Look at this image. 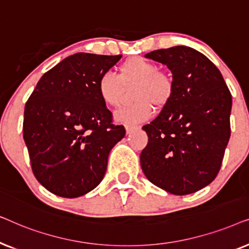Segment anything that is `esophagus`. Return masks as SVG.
I'll return each mask as SVG.
<instances>
[{"instance_id":"esophagus-1","label":"esophagus","mask_w":249,"mask_h":249,"mask_svg":"<svg viewBox=\"0 0 249 249\" xmlns=\"http://www.w3.org/2000/svg\"><path fill=\"white\" fill-rule=\"evenodd\" d=\"M138 128H139L138 125H135V124H125V131H127V134H130L131 131H134Z\"/></svg>"}]
</instances>
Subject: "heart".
I'll return each instance as SVG.
<instances>
[{
    "label": "heart",
    "instance_id": "b5f03b06",
    "mask_svg": "<svg viewBox=\"0 0 249 249\" xmlns=\"http://www.w3.org/2000/svg\"><path fill=\"white\" fill-rule=\"evenodd\" d=\"M134 104L124 107L114 113L121 124H138L153 114V105L164 107L173 94V81L170 76L158 70V66L142 56H132L119 67V74L105 71L98 78L97 91L108 107H118L124 97L125 87L135 85Z\"/></svg>",
    "mask_w": 249,
    "mask_h": 249
}]
</instances>
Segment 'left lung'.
<instances>
[{"label": "left lung", "mask_w": 249, "mask_h": 249, "mask_svg": "<svg viewBox=\"0 0 249 249\" xmlns=\"http://www.w3.org/2000/svg\"><path fill=\"white\" fill-rule=\"evenodd\" d=\"M145 56L171 70L173 94L142 127L148 136L141 154L142 172L168 193L188 195L210 185L220 171L232 97L215 64L192 47L156 50Z\"/></svg>", "instance_id": "left-lung-1"}]
</instances>
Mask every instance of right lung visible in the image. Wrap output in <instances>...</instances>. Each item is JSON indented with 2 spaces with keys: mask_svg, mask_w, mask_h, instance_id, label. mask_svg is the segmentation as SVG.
Returning <instances> with one entry per match:
<instances>
[{
  "mask_svg": "<svg viewBox=\"0 0 249 249\" xmlns=\"http://www.w3.org/2000/svg\"><path fill=\"white\" fill-rule=\"evenodd\" d=\"M119 55L77 53L40 78L25 107L23 139L36 179L66 198L102 181L113 146L125 135L100 98L98 78Z\"/></svg>",
  "mask_w": 249,
  "mask_h": 249,
  "instance_id": "right-lung-1",
  "label": "right lung"
}]
</instances>
